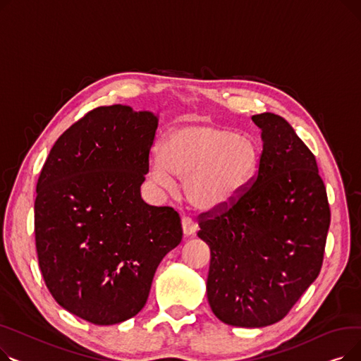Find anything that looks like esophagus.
I'll return each instance as SVG.
<instances>
[{"label":"esophagus","instance_id":"esophagus-1","mask_svg":"<svg viewBox=\"0 0 361 361\" xmlns=\"http://www.w3.org/2000/svg\"><path fill=\"white\" fill-rule=\"evenodd\" d=\"M181 225H183V233H184L185 237L193 235L197 230V225L195 224V221L192 218H188V216H184L181 219Z\"/></svg>","mask_w":361,"mask_h":361}]
</instances>
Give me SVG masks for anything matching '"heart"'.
Instances as JSON below:
<instances>
[{"mask_svg":"<svg viewBox=\"0 0 361 361\" xmlns=\"http://www.w3.org/2000/svg\"><path fill=\"white\" fill-rule=\"evenodd\" d=\"M262 150L255 137L207 121L171 130L150 165V176L165 188L185 178L184 195L195 209L214 212L233 204L253 181Z\"/></svg>","mask_w":361,"mask_h":361,"instance_id":"heart-1","label":"heart"}]
</instances>
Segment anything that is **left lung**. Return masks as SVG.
I'll list each match as a JSON object with an SVG mask.
<instances>
[{"label": "left lung", "mask_w": 361, "mask_h": 361, "mask_svg": "<svg viewBox=\"0 0 361 361\" xmlns=\"http://www.w3.org/2000/svg\"><path fill=\"white\" fill-rule=\"evenodd\" d=\"M263 150L250 185L224 209L199 216L211 249L206 294L224 324L263 328L286 317L317 278L331 209L316 158L272 112L253 116Z\"/></svg>", "instance_id": "obj_1"}]
</instances>
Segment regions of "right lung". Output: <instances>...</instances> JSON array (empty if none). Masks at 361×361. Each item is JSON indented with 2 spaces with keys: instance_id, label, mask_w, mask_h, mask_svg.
<instances>
[{
  "instance_id": "add662e5",
  "label": "right lung",
  "mask_w": 361,
  "mask_h": 361,
  "mask_svg": "<svg viewBox=\"0 0 361 361\" xmlns=\"http://www.w3.org/2000/svg\"><path fill=\"white\" fill-rule=\"evenodd\" d=\"M158 117L99 106L52 146L36 184L35 240L55 301L94 325L136 316L164 256L183 238L169 206L140 195Z\"/></svg>"
}]
</instances>
